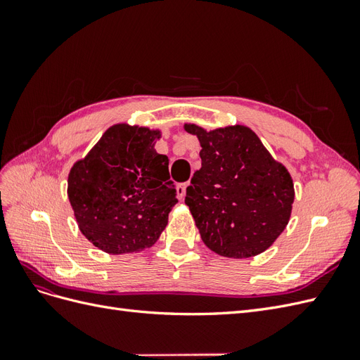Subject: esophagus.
Instances as JSON below:
<instances>
[{"label": "esophagus", "instance_id": "obj_1", "mask_svg": "<svg viewBox=\"0 0 360 360\" xmlns=\"http://www.w3.org/2000/svg\"><path fill=\"white\" fill-rule=\"evenodd\" d=\"M188 186H189V183L186 181V183H180V184H177V195H179V198L180 200H183L184 198V195H186V189H188Z\"/></svg>", "mask_w": 360, "mask_h": 360}]
</instances>
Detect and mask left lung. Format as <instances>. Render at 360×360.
Listing matches in <instances>:
<instances>
[{"mask_svg": "<svg viewBox=\"0 0 360 360\" xmlns=\"http://www.w3.org/2000/svg\"><path fill=\"white\" fill-rule=\"evenodd\" d=\"M184 130L197 135L201 144V168L193 174L184 202L204 245L228 258L264 252L290 221V172L246 126L207 132L184 124Z\"/></svg>", "mask_w": 360, "mask_h": 360, "instance_id": "1", "label": "left lung"}]
</instances>
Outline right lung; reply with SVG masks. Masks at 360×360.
<instances>
[{"label":"right lung","mask_w":360,"mask_h":360,"mask_svg":"<svg viewBox=\"0 0 360 360\" xmlns=\"http://www.w3.org/2000/svg\"><path fill=\"white\" fill-rule=\"evenodd\" d=\"M159 138V130L114 124L69 172L76 222L103 252H139L165 230L177 191L168 158L155 150Z\"/></svg>","instance_id":"add662e5"}]
</instances>
